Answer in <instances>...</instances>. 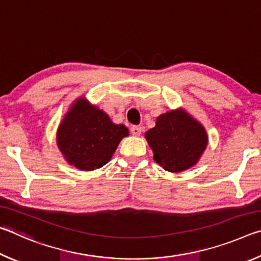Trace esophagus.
Returning <instances> with one entry per match:
<instances>
[{
  "label": "esophagus",
  "mask_w": 261,
  "mask_h": 261,
  "mask_svg": "<svg viewBox=\"0 0 261 261\" xmlns=\"http://www.w3.org/2000/svg\"><path fill=\"white\" fill-rule=\"evenodd\" d=\"M141 132H143V127H141L140 125L131 126V134L134 136H140Z\"/></svg>",
  "instance_id": "34e87169"
}]
</instances>
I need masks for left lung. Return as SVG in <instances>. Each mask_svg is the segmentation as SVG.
Listing matches in <instances>:
<instances>
[{
    "instance_id": "8db88e82",
    "label": "left lung",
    "mask_w": 261,
    "mask_h": 261,
    "mask_svg": "<svg viewBox=\"0 0 261 261\" xmlns=\"http://www.w3.org/2000/svg\"><path fill=\"white\" fill-rule=\"evenodd\" d=\"M145 138L154 153V161L170 173L193 167L208 143L205 127L183 109L160 115Z\"/></svg>"
}]
</instances>
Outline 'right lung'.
<instances>
[{
  "label": "right lung",
  "mask_w": 261,
  "mask_h": 261,
  "mask_svg": "<svg viewBox=\"0 0 261 261\" xmlns=\"http://www.w3.org/2000/svg\"><path fill=\"white\" fill-rule=\"evenodd\" d=\"M129 130L85 98L77 99L57 129L56 141L70 165L91 171L105 166Z\"/></svg>",
  "instance_id": "1"
}]
</instances>
